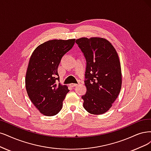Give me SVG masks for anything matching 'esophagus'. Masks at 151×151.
I'll return each instance as SVG.
<instances>
[{"label":"esophagus","instance_id":"1","mask_svg":"<svg viewBox=\"0 0 151 151\" xmlns=\"http://www.w3.org/2000/svg\"><path fill=\"white\" fill-rule=\"evenodd\" d=\"M77 85H78L77 83H71V84L70 85V86H71V87H75V86H76Z\"/></svg>","mask_w":151,"mask_h":151}]
</instances>
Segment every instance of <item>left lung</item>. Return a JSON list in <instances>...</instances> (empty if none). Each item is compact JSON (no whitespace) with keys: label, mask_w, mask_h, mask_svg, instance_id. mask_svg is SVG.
<instances>
[{"label":"left lung","mask_w":151,"mask_h":151,"mask_svg":"<svg viewBox=\"0 0 151 151\" xmlns=\"http://www.w3.org/2000/svg\"><path fill=\"white\" fill-rule=\"evenodd\" d=\"M86 60L83 107L88 113L101 114L108 111L118 98L122 85L118 53L106 39L83 37L76 40Z\"/></svg>","instance_id":"obj_1"}]
</instances>
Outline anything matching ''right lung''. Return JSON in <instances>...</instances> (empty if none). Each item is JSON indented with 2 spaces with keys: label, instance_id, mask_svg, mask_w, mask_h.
Segmentation results:
<instances>
[{
  "label": "right lung",
  "instance_id": "1",
  "mask_svg": "<svg viewBox=\"0 0 151 151\" xmlns=\"http://www.w3.org/2000/svg\"><path fill=\"white\" fill-rule=\"evenodd\" d=\"M75 40L47 41L38 46L31 55L25 76L26 90L32 103L45 116L58 114L70 91L68 86L58 83V67Z\"/></svg>",
  "mask_w": 151,
  "mask_h": 151
}]
</instances>
